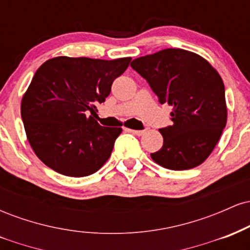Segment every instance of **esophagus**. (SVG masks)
<instances>
[{"label": "esophagus", "mask_w": 250, "mask_h": 250, "mask_svg": "<svg viewBox=\"0 0 250 250\" xmlns=\"http://www.w3.org/2000/svg\"><path fill=\"white\" fill-rule=\"evenodd\" d=\"M128 130L134 135H137V136H141V135L145 134V130H133V129H128Z\"/></svg>", "instance_id": "34e87169"}]
</instances>
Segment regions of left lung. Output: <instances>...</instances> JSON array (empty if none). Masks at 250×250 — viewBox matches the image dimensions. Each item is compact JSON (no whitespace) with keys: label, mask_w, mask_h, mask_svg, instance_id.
<instances>
[{"label":"left lung","mask_w":250,"mask_h":250,"mask_svg":"<svg viewBox=\"0 0 250 250\" xmlns=\"http://www.w3.org/2000/svg\"><path fill=\"white\" fill-rule=\"evenodd\" d=\"M131 68L159 97L173 105V125L160 129L163 146L151 159L171 170L196 167L210 155L226 127L225 84L203 57L168 49L134 60Z\"/></svg>","instance_id":"obj_1"}]
</instances>
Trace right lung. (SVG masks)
Instances as JSON below:
<instances>
[{"label": "right lung", "mask_w": 250, "mask_h": 250, "mask_svg": "<svg viewBox=\"0 0 250 250\" xmlns=\"http://www.w3.org/2000/svg\"><path fill=\"white\" fill-rule=\"evenodd\" d=\"M130 57L105 60L60 56L37 69L21 103L31 148L47 167L71 177L94 174L107 162L121 128L93 116Z\"/></svg>", "instance_id": "add662e5"}]
</instances>
